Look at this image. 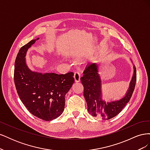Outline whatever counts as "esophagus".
I'll return each instance as SVG.
<instances>
[{"mask_svg": "<svg viewBox=\"0 0 150 150\" xmlns=\"http://www.w3.org/2000/svg\"><path fill=\"white\" fill-rule=\"evenodd\" d=\"M80 78H81V74L79 72H75V73L74 74V81L76 83L79 82L80 81Z\"/></svg>", "mask_w": 150, "mask_h": 150, "instance_id": "obj_1", "label": "esophagus"}]
</instances>
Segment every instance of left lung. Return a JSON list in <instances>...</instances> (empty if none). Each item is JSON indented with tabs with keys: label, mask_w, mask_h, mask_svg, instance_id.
I'll list each match as a JSON object with an SVG mask.
<instances>
[{
	"label": "left lung",
	"mask_w": 150,
	"mask_h": 150,
	"mask_svg": "<svg viewBox=\"0 0 150 150\" xmlns=\"http://www.w3.org/2000/svg\"><path fill=\"white\" fill-rule=\"evenodd\" d=\"M133 68V74L125 96L119 100L106 103L102 98L101 79L98 73V65L96 63H90L87 66L80 79L84 86V96L90 115L108 120L119 114L129 101L134 91L137 82V69L134 66Z\"/></svg>",
	"instance_id": "8db88e82"
}]
</instances>
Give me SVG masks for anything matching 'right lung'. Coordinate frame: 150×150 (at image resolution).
<instances>
[{"label": "right lung", "instance_id": "1", "mask_svg": "<svg viewBox=\"0 0 150 150\" xmlns=\"http://www.w3.org/2000/svg\"><path fill=\"white\" fill-rule=\"evenodd\" d=\"M37 38L22 46L18 52L14 67V83L18 95L34 116L51 121L61 115L64 110L65 96L74 83V73H41L31 71L25 56Z\"/></svg>", "mask_w": 150, "mask_h": 150}]
</instances>
